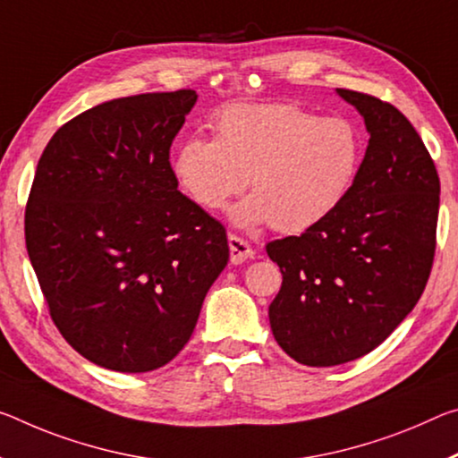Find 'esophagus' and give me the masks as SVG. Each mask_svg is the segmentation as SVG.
I'll use <instances>...</instances> for the list:
<instances>
[{"label":"esophagus","mask_w":458,"mask_h":458,"mask_svg":"<svg viewBox=\"0 0 458 458\" xmlns=\"http://www.w3.org/2000/svg\"><path fill=\"white\" fill-rule=\"evenodd\" d=\"M228 244H230V263L232 265H241V263H244V260L255 257V250H252V246L241 236L230 234Z\"/></svg>","instance_id":"obj_1"}]
</instances>
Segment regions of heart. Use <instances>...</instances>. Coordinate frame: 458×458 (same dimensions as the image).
<instances>
[{
  "instance_id": "1",
  "label": "heart",
  "mask_w": 458,
  "mask_h": 458,
  "mask_svg": "<svg viewBox=\"0 0 458 458\" xmlns=\"http://www.w3.org/2000/svg\"><path fill=\"white\" fill-rule=\"evenodd\" d=\"M360 158L352 122L320 118L293 104H260L222 112L214 140H185L173 171L183 191L209 212L249 183L252 195L234 208L232 220L241 226L271 222L275 230L297 234L340 206Z\"/></svg>"
}]
</instances>
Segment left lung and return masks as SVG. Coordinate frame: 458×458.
Returning a JSON list of instances; mask_svg holds the SVG:
<instances>
[{
    "mask_svg": "<svg viewBox=\"0 0 458 458\" xmlns=\"http://www.w3.org/2000/svg\"><path fill=\"white\" fill-rule=\"evenodd\" d=\"M336 91L371 134L357 179L322 222L267 244L283 275L268 306L273 336L308 367L379 346L424 293L437 252L440 179L422 138L387 101Z\"/></svg>",
    "mask_w": 458,
    "mask_h": 458,
    "instance_id": "1",
    "label": "left lung"
}]
</instances>
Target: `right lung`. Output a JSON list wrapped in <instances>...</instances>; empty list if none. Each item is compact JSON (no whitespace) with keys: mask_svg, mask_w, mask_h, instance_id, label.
<instances>
[{"mask_svg":"<svg viewBox=\"0 0 458 458\" xmlns=\"http://www.w3.org/2000/svg\"><path fill=\"white\" fill-rule=\"evenodd\" d=\"M195 99L179 89L106 101L56 130L36 166L24 232L48 314L112 371L175 359L228 263L226 228L177 190L169 161Z\"/></svg>","mask_w":458,"mask_h":458,"instance_id":"obj_1","label":"right lung"}]
</instances>
